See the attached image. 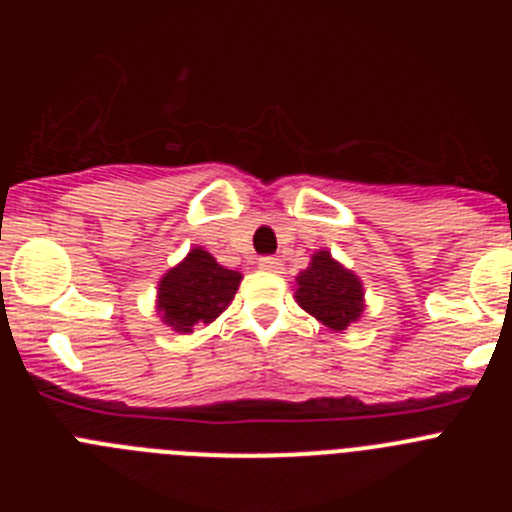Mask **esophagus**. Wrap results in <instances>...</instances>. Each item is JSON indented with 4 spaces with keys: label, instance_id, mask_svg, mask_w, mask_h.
Segmentation results:
<instances>
[{
    "label": "esophagus",
    "instance_id": "esophagus-1",
    "mask_svg": "<svg viewBox=\"0 0 512 512\" xmlns=\"http://www.w3.org/2000/svg\"><path fill=\"white\" fill-rule=\"evenodd\" d=\"M259 269L279 271V269H282V261H279L277 256H261V259H259Z\"/></svg>",
    "mask_w": 512,
    "mask_h": 512
}]
</instances>
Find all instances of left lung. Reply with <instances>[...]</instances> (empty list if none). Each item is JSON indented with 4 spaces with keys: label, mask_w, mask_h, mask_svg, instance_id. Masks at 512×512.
Instances as JSON below:
<instances>
[{
    "label": "left lung",
    "mask_w": 512,
    "mask_h": 512,
    "mask_svg": "<svg viewBox=\"0 0 512 512\" xmlns=\"http://www.w3.org/2000/svg\"><path fill=\"white\" fill-rule=\"evenodd\" d=\"M297 305L330 330H346L364 312V287L354 271L338 264L330 251L312 253L297 277Z\"/></svg>",
    "instance_id": "8db88e82"
}]
</instances>
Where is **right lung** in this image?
Here are the masks:
<instances>
[{
	"mask_svg": "<svg viewBox=\"0 0 512 512\" xmlns=\"http://www.w3.org/2000/svg\"><path fill=\"white\" fill-rule=\"evenodd\" d=\"M241 279L243 274L220 266L212 253L197 246L161 277L156 310L176 333H192L194 325L212 323L230 305Z\"/></svg>",
	"mask_w": 512,
	"mask_h": 512,
	"instance_id": "1",
	"label": "right lung"
}]
</instances>
